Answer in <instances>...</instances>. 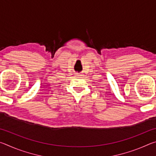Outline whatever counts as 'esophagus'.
I'll use <instances>...</instances> for the list:
<instances>
[{
    "mask_svg": "<svg viewBox=\"0 0 156 156\" xmlns=\"http://www.w3.org/2000/svg\"><path fill=\"white\" fill-rule=\"evenodd\" d=\"M76 76H81V75L80 74V73H76Z\"/></svg>",
    "mask_w": 156,
    "mask_h": 156,
    "instance_id": "34e87169",
    "label": "esophagus"
}]
</instances>
